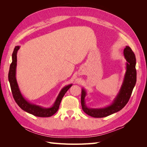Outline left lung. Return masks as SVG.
Here are the masks:
<instances>
[{
  "label": "left lung",
  "instance_id": "8db88e82",
  "mask_svg": "<svg viewBox=\"0 0 147 147\" xmlns=\"http://www.w3.org/2000/svg\"><path fill=\"white\" fill-rule=\"evenodd\" d=\"M124 56L127 61L126 72L124 75L123 83L119 93L115 97L112 104L104 108L90 109L85 104L86 91L82 90L81 104L84 112L90 116L94 118H103L116 113L121 110L125 106L130 99L133 89H134L137 80V72L136 69V59L134 52L131 48L126 46L124 49Z\"/></svg>",
  "mask_w": 147,
  "mask_h": 147
}]
</instances>
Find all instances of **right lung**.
<instances>
[{"instance_id":"right-lung-1","label":"right lung","mask_w":147,"mask_h":147,"mask_svg":"<svg viewBox=\"0 0 147 147\" xmlns=\"http://www.w3.org/2000/svg\"><path fill=\"white\" fill-rule=\"evenodd\" d=\"M20 47L19 46H16L14 50H13L12 54V63L10 64L9 72H8V80H9L10 82L13 98H14L16 104L18 105L20 107L26 112L38 117H51L52 115L56 113L57 111L58 110L62 99H63V97L65 95V92L72 86V84H69V85L62 89L54 104L50 108H43L41 106L30 103L22 96L18 85L16 78L17 52L20 49Z\"/></svg>"}]
</instances>
